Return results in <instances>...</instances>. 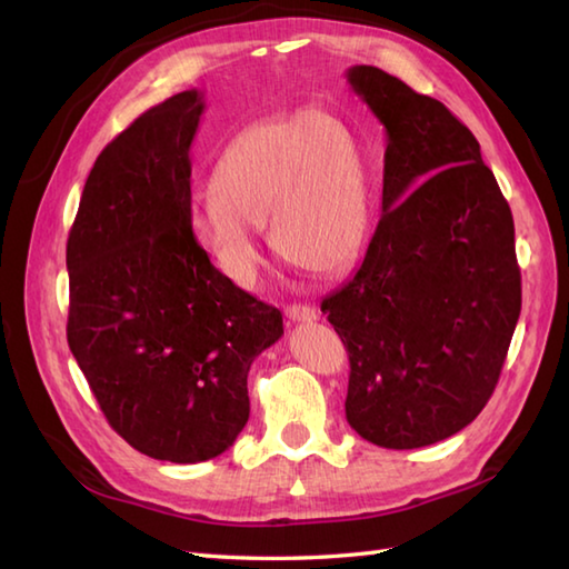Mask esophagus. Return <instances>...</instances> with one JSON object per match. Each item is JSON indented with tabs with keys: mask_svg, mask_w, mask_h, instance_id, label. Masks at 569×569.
<instances>
[{
	"mask_svg": "<svg viewBox=\"0 0 569 569\" xmlns=\"http://www.w3.org/2000/svg\"><path fill=\"white\" fill-rule=\"evenodd\" d=\"M286 316L293 322H312V320H318V310L310 306H288Z\"/></svg>",
	"mask_w": 569,
	"mask_h": 569,
	"instance_id": "34e87169",
	"label": "esophagus"
}]
</instances>
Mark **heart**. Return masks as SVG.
<instances>
[{"label":"heart","mask_w":569,"mask_h":569,"mask_svg":"<svg viewBox=\"0 0 569 569\" xmlns=\"http://www.w3.org/2000/svg\"><path fill=\"white\" fill-rule=\"evenodd\" d=\"M212 196L190 210L188 237L241 288L259 278L269 217L283 257L325 273L352 263L369 232L359 147L328 112L276 114L239 131L214 163Z\"/></svg>","instance_id":"b5f03b06"}]
</instances>
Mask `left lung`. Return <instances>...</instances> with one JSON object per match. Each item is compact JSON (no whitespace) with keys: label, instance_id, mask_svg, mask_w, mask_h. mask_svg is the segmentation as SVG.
<instances>
[{"label":"left lung","instance_id":"obj_1","mask_svg":"<svg viewBox=\"0 0 569 569\" xmlns=\"http://www.w3.org/2000/svg\"><path fill=\"white\" fill-rule=\"evenodd\" d=\"M347 82L386 129L381 220L322 300L349 352L347 422L413 450L487 406L521 316L513 217L479 141L438 100L373 66Z\"/></svg>","mask_w":569,"mask_h":569}]
</instances>
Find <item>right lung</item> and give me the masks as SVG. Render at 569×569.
<instances>
[{"label": "right lung", "mask_w": 569, "mask_h": 569, "mask_svg": "<svg viewBox=\"0 0 569 569\" xmlns=\"http://www.w3.org/2000/svg\"><path fill=\"white\" fill-rule=\"evenodd\" d=\"M204 94L178 92L98 156L68 237V345L122 438L196 465L249 420L251 361L281 310L237 288L188 237L190 143Z\"/></svg>", "instance_id": "1"}]
</instances>
